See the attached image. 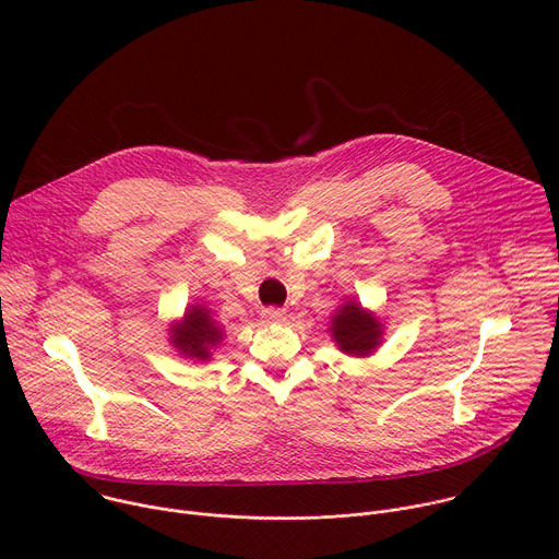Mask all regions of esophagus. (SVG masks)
<instances>
[{
    "instance_id": "esophagus-1",
    "label": "esophagus",
    "mask_w": 559,
    "mask_h": 559,
    "mask_svg": "<svg viewBox=\"0 0 559 559\" xmlns=\"http://www.w3.org/2000/svg\"><path fill=\"white\" fill-rule=\"evenodd\" d=\"M261 316L267 323H281V321H285V309L283 307H265L261 311Z\"/></svg>"
}]
</instances>
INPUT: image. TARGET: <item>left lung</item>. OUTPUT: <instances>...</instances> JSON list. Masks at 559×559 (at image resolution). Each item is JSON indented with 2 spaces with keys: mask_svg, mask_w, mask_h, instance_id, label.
I'll return each instance as SVG.
<instances>
[{
  "mask_svg": "<svg viewBox=\"0 0 559 559\" xmlns=\"http://www.w3.org/2000/svg\"><path fill=\"white\" fill-rule=\"evenodd\" d=\"M332 336L338 347L354 356H365L380 343V325L371 313H365L356 302L345 305L332 323Z\"/></svg>",
  "mask_w": 559,
  "mask_h": 559,
  "instance_id": "8db88e82",
  "label": "left lung"
}]
</instances>
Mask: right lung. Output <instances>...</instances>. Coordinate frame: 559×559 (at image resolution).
Returning <instances> with one entry per match:
<instances>
[{
    "label": "right lung",
    "mask_w": 559,
    "mask_h": 559,
    "mask_svg": "<svg viewBox=\"0 0 559 559\" xmlns=\"http://www.w3.org/2000/svg\"><path fill=\"white\" fill-rule=\"evenodd\" d=\"M223 332L216 328V323L210 318V313L203 307H194L186 313L183 325L175 332V345L190 358L207 360L210 349L218 345Z\"/></svg>",
    "instance_id": "obj_1"
}]
</instances>
